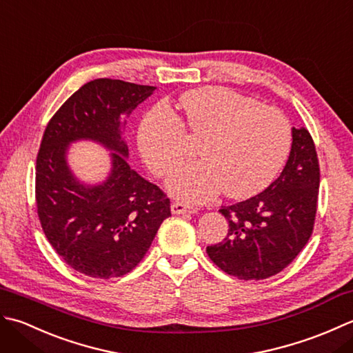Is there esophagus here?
I'll list each match as a JSON object with an SVG mask.
<instances>
[{
    "label": "esophagus",
    "mask_w": 353,
    "mask_h": 353,
    "mask_svg": "<svg viewBox=\"0 0 353 353\" xmlns=\"http://www.w3.org/2000/svg\"><path fill=\"white\" fill-rule=\"evenodd\" d=\"M170 210L174 214H192V213H196L198 208L195 205H190L185 203H172Z\"/></svg>",
    "instance_id": "esophagus-1"
}]
</instances>
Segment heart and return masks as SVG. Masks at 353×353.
Listing matches in <instances>:
<instances>
[{
    "label": "heart",
    "mask_w": 353,
    "mask_h": 353,
    "mask_svg": "<svg viewBox=\"0 0 353 353\" xmlns=\"http://www.w3.org/2000/svg\"><path fill=\"white\" fill-rule=\"evenodd\" d=\"M184 123L166 105L150 110L139 128V149L152 174L164 178L187 154L185 134L201 139L203 158L179 168L168 187L175 196L204 203L224 190L228 198L257 195L271 184L291 149L288 119L276 108L222 86H207L179 97Z\"/></svg>",
    "instance_id": "heart-1"
}]
</instances>
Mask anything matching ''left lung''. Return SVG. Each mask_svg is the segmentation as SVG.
I'll return each instance as SVG.
<instances>
[{"label":"left lung","mask_w":353,"mask_h":353,"mask_svg":"<svg viewBox=\"0 0 353 353\" xmlns=\"http://www.w3.org/2000/svg\"><path fill=\"white\" fill-rule=\"evenodd\" d=\"M320 166L307 129L292 128V146L282 174L259 195L221 213L227 237L207 247L212 262L241 280H262L285 270L312 234Z\"/></svg>","instance_id":"8db88e82"}]
</instances>
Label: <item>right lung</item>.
Instances as JSON below:
<instances>
[{"instance_id": "obj_1", "label": "right lung", "mask_w": 353, "mask_h": 353, "mask_svg": "<svg viewBox=\"0 0 353 353\" xmlns=\"http://www.w3.org/2000/svg\"><path fill=\"white\" fill-rule=\"evenodd\" d=\"M155 86L117 79L85 83L50 119L36 157V210L50 245L63 262L94 279L132 271L170 216V199L126 160L120 116L131 114ZM94 139L114 150L113 169L99 186H83L65 160L68 145Z\"/></svg>"}]
</instances>
